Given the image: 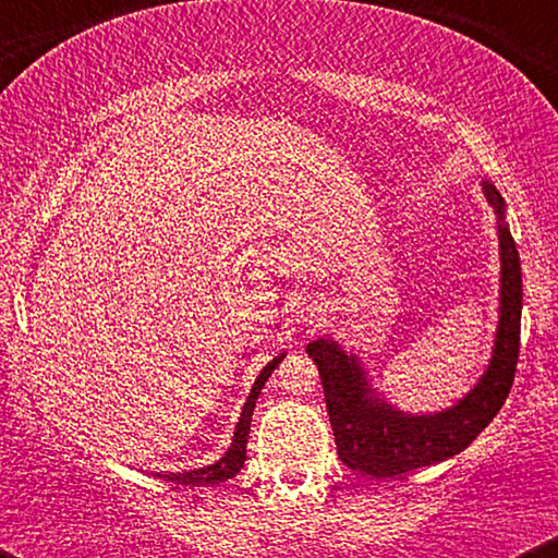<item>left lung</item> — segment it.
Masks as SVG:
<instances>
[{
    "mask_svg": "<svg viewBox=\"0 0 558 558\" xmlns=\"http://www.w3.org/2000/svg\"><path fill=\"white\" fill-rule=\"evenodd\" d=\"M485 194L501 217L504 202L498 191L485 183ZM498 241H501V323H498L496 349L483 380L448 412L427 414V417L396 412L388 403L369 399L360 364L345 356L336 343L319 338L306 345V354L315 360L323 377L325 407L336 435L338 459L345 466L362 475L393 477L444 462L464 451L501 412L514 386L517 362H520L522 267L517 243L506 226H501Z\"/></svg>",
    "mask_w": 558,
    "mask_h": 558,
    "instance_id": "obj_1",
    "label": "left lung"
}]
</instances>
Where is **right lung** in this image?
<instances>
[{
	"label": "right lung",
	"instance_id": "obj_1",
	"mask_svg": "<svg viewBox=\"0 0 558 558\" xmlns=\"http://www.w3.org/2000/svg\"><path fill=\"white\" fill-rule=\"evenodd\" d=\"M280 360H283V356L272 360L259 373L257 383H254L252 393H248V399H246V407H243V412H241L239 425H235L233 444H230L228 453L220 459V462L213 466H202V470H194V472H170V475H159V477L170 480V483H178V485H217V483H226V480H230L233 475H239V470L243 466V459H246V438H248V425H252L254 403H257L262 386H265L267 377L272 375V369L278 367Z\"/></svg>",
	"mask_w": 558,
	"mask_h": 558
}]
</instances>
